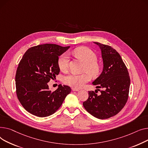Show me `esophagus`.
<instances>
[{
    "label": "esophagus",
    "mask_w": 148,
    "mask_h": 148,
    "mask_svg": "<svg viewBox=\"0 0 148 148\" xmlns=\"http://www.w3.org/2000/svg\"><path fill=\"white\" fill-rule=\"evenodd\" d=\"M72 90L73 91H79V89H77V88H72Z\"/></svg>",
    "instance_id": "obj_1"
}]
</instances>
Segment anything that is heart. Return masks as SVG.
Segmentation results:
<instances>
[{
    "instance_id": "obj_1",
    "label": "heart",
    "mask_w": 148,
    "mask_h": 148,
    "mask_svg": "<svg viewBox=\"0 0 148 148\" xmlns=\"http://www.w3.org/2000/svg\"><path fill=\"white\" fill-rule=\"evenodd\" d=\"M73 54L84 61L86 63L85 70L89 72L92 75H97L100 73L101 66L97 62V57L96 54L92 49L87 47L78 48L73 51ZM69 62V57L67 53L61 56L58 62L60 70L66 71L68 67ZM90 80L91 76L88 73L83 74L72 73L66 76L63 79V82L65 84L72 87L79 88Z\"/></svg>"
}]
</instances>
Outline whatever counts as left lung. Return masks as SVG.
I'll return each mask as SVG.
<instances>
[{"label":"left lung","instance_id":"obj_1","mask_svg":"<svg viewBox=\"0 0 148 148\" xmlns=\"http://www.w3.org/2000/svg\"><path fill=\"white\" fill-rule=\"evenodd\" d=\"M94 43L101 49L103 68L92 84L96 85V88L103 90L99 95L88 91V99L83 106L91 115L103 119L115 116L124 107L128 97L130 79L124 63L115 49L99 42Z\"/></svg>","mask_w":148,"mask_h":148}]
</instances>
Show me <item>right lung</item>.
Returning <instances> with one entry per match:
<instances>
[{
  "label": "right lung",
  "instance_id": "obj_1",
  "mask_svg": "<svg viewBox=\"0 0 148 148\" xmlns=\"http://www.w3.org/2000/svg\"><path fill=\"white\" fill-rule=\"evenodd\" d=\"M69 48L47 43L32 47L24 54L16 72V92L22 106L30 114L39 117L51 115L71 92L69 86L60 84L51 91L48 85L60 72L58 57Z\"/></svg>",
  "mask_w": 148,
  "mask_h": 148
}]
</instances>
